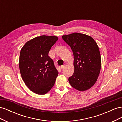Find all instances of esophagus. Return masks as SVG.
<instances>
[{"mask_svg":"<svg viewBox=\"0 0 122 122\" xmlns=\"http://www.w3.org/2000/svg\"><path fill=\"white\" fill-rule=\"evenodd\" d=\"M65 66H66V65H63L61 66V69H64V68L65 67Z\"/></svg>","mask_w":122,"mask_h":122,"instance_id":"esophagus-1","label":"esophagus"}]
</instances>
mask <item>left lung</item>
Here are the masks:
<instances>
[{
    "mask_svg": "<svg viewBox=\"0 0 122 122\" xmlns=\"http://www.w3.org/2000/svg\"><path fill=\"white\" fill-rule=\"evenodd\" d=\"M62 38L71 47L74 58V72L69 78L70 84L80 91L89 89L96 82L101 67L97 44L91 36L80 33L64 35Z\"/></svg>",
    "mask_w": 122,
    "mask_h": 122,
    "instance_id": "1",
    "label": "left lung"
}]
</instances>
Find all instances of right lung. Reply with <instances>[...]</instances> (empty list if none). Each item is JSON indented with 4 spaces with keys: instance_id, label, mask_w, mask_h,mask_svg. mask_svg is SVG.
Here are the masks:
<instances>
[{
    "instance_id": "1",
    "label": "right lung",
    "mask_w": 122,
    "mask_h": 122,
    "mask_svg": "<svg viewBox=\"0 0 122 122\" xmlns=\"http://www.w3.org/2000/svg\"><path fill=\"white\" fill-rule=\"evenodd\" d=\"M58 40L43 35L28 41L21 50L19 66L25 84L32 92L44 95L53 86L58 72L48 55Z\"/></svg>"
}]
</instances>
